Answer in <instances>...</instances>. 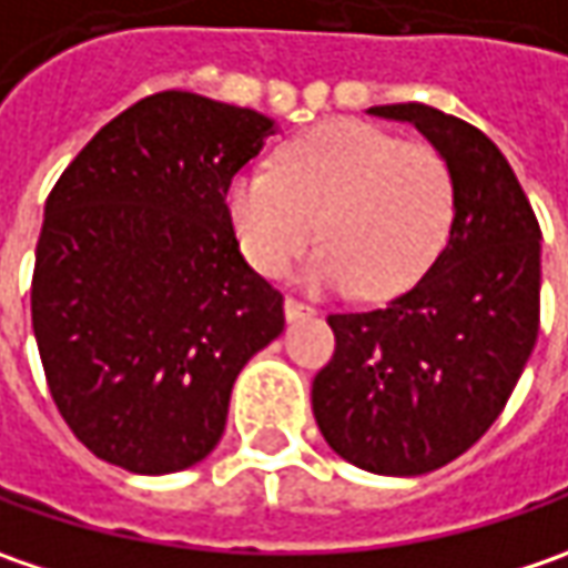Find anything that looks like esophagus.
<instances>
[{
    "label": "esophagus",
    "mask_w": 568,
    "mask_h": 568,
    "mask_svg": "<svg viewBox=\"0 0 568 568\" xmlns=\"http://www.w3.org/2000/svg\"><path fill=\"white\" fill-rule=\"evenodd\" d=\"M308 314H314V308H311L308 302H298V298H285V317L288 321H298V317H308Z\"/></svg>",
    "instance_id": "esophagus-1"
}]
</instances>
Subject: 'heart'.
Wrapping results in <instances>:
<instances>
[{
  "mask_svg": "<svg viewBox=\"0 0 568 568\" xmlns=\"http://www.w3.org/2000/svg\"><path fill=\"white\" fill-rule=\"evenodd\" d=\"M229 219L247 260L285 276L314 235L324 247L305 280L353 283L382 298L413 285L442 254L455 219V178L426 142H404L362 120L292 139L276 168L254 164L229 184Z\"/></svg>",
  "mask_w": 568,
  "mask_h": 568,
  "instance_id": "b5f03b06",
  "label": "heart"
}]
</instances>
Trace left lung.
Returning a JSON list of instances; mask_svg holds the SVG:
<instances>
[{"label": "left lung", "mask_w": 568, "mask_h": 568, "mask_svg": "<svg viewBox=\"0 0 568 568\" xmlns=\"http://www.w3.org/2000/svg\"><path fill=\"white\" fill-rule=\"evenodd\" d=\"M368 113L407 120L448 161L455 219L426 276L382 308L327 314L336 349L311 384L336 455L416 477L477 445L506 409L540 331V225L506 155L429 104Z\"/></svg>", "instance_id": "1"}]
</instances>
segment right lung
I'll use <instances>...</instances> for the list:
<instances>
[{"label":"right lung","mask_w":568,"mask_h":568,"mask_svg":"<svg viewBox=\"0 0 568 568\" xmlns=\"http://www.w3.org/2000/svg\"><path fill=\"white\" fill-rule=\"evenodd\" d=\"M273 120L193 91L113 116L47 196L31 324L53 404L91 455L174 474L225 432L237 372L285 327L241 257L229 184Z\"/></svg>","instance_id":"1"}]
</instances>
